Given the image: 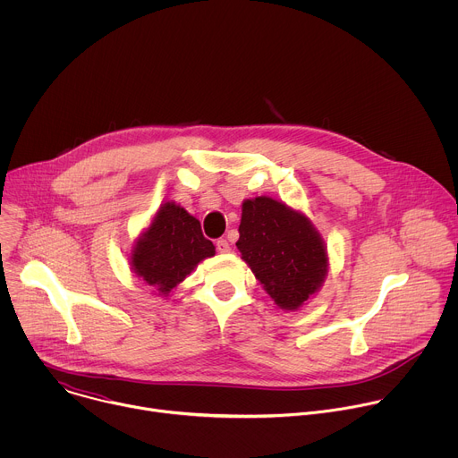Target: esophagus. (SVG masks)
<instances>
[{
    "label": "esophagus",
    "mask_w": 458,
    "mask_h": 458,
    "mask_svg": "<svg viewBox=\"0 0 458 458\" xmlns=\"http://www.w3.org/2000/svg\"><path fill=\"white\" fill-rule=\"evenodd\" d=\"M216 248H217L219 253H228L230 251V242L226 239H217Z\"/></svg>",
    "instance_id": "1"
}]
</instances>
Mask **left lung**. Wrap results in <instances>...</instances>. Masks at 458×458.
<instances>
[{"instance_id":"8db88e82","label":"left lung","mask_w":458,"mask_h":458,"mask_svg":"<svg viewBox=\"0 0 458 458\" xmlns=\"http://www.w3.org/2000/svg\"><path fill=\"white\" fill-rule=\"evenodd\" d=\"M242 259L283 310L301 308L324 283L328 253L308 217L272 198L242 203L239 241Z\"/></svg>"}]
</instances>
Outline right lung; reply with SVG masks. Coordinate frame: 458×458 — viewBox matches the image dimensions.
<instances>
[{"label": "right lung", "instance_id": "add662e5", "mask_svg": "<svg viewBox=\"0 0 458 458\" xmlns=\"http://www.w3.org/2000/svg\"><path fill=\"white\" fill-rule=\"evenodd\" d=\"M216 246L201 223L175 203H165L132 250V270L159 295H168Z\"/></svg>", "mask_w": 458, "mask_h": 458}]
</instances>
